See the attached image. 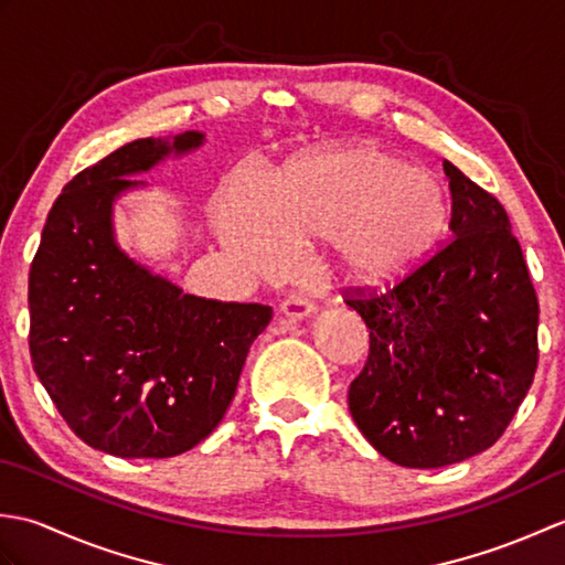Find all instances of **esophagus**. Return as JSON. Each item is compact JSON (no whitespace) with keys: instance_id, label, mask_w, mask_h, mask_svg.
<instances>
[{"instance_id":"1","label":"esophagus","mask_w":565,"mask_h":565,"mask_svg":"<svg viewBox=\"0 0 565 565\" xmlns=\"http://www.w3.org/2000/svg\"><path fill=\"white\" fill-rule=\"evenodd\" d=\"M279 310H281V313H284L286 318H291V320H301V318L313 316L316 306H313V301H310V298L291 294V296H286V298H284L281 306H279Z\"/></svg>"}]
</instances>
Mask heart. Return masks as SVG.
Listing matches in <instances>:
<instances>
[{
  "instance_id": "1",
  "label": "heart",
  "mask_w": 565,
  "mask_h": 565,
  "mask_svg": "<svg viewBox=\"0 0 565 565\" xmlns=\"http://www.w3.org/2000/svg\"><path fill=\"white\" fill-rule=\"evenodd\" d=\"M449 209L439 182L376 146H347L296 160L264 194L245 179L215 213L223 243L252 269L286 267L291 245L332 239L340 267L362 284H388L437 247Z\"/></svg>"
}]
</instances>
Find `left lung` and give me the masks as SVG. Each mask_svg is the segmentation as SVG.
Instances as JSON below:
<instances>
[{
    "label": "left lung",
    "mask_w": 565,
    "mask_h": 565,
    "mask_svg": "<svg viewBox=\"0 0 565 565\" xmlns=\"http://www.w3.org/2000/svg\"><path fill=\"white\" fill-rule=\"evenodd\" d=\"M449 243L381 294L344 303L369 328L350 413L381 456L439 468L500 439L534 381L539 301L502 203L444 160Z\"/></svg>",
    "instance_id": "1"
}]
</instances>
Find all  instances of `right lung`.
Segmentation results:
<instances>
[{
  "instance_id": "right-lung-1",
  "label": "right lung",
  "mask_w": 565,
  "mask_h": 565,
  "mask_svg": "<svg viewBox=\"0 0 565 565\" xmlns=\"http://www.w3.org/2000/svg\"><path fill=\"white\" fill-rule=\"evenodd\" d=\"M199 130L140 138L87 167L53 203L29 271L35 376L75 435L121 459L184 454L218 427L271 308L184 294L128 257L114 201Z\"/></svg>"
}]
</instances>
